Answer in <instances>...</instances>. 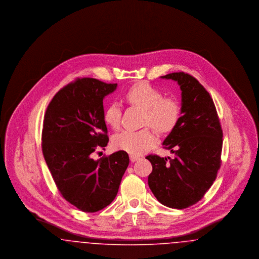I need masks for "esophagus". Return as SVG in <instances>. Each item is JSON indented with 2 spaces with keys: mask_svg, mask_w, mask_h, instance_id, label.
<instances>
[{
  "mask_svg": "<svg viewBox=\"0 0 259 259\" xmlns=\"http://www.w3.org/2000/svg\"><path fill=\"white\" fill-rule=\"evenodd\" d=\"M130 160H131V162H135V161L140 160V156L131 154V155H130Z\"/></svg>",
  "mask_w": 259,
  "mask_h": 259,
  "instance_id": "obj_1",
  "label": "esophagus"
}]
</instances>
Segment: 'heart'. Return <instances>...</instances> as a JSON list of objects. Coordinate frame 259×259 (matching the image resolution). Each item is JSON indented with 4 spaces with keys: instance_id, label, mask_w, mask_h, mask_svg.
I'll return each instance as SVG.
<instances>
[{
    "instance_id": "b5f03b06",
    "label": "heart",
    "mask_w": 259,
    "mask_h": 259,
    "mask_svg": "<svg viewBox=\"0 0 259 259\" xmlns=\"http://www.w3.org/2000/svg\"><path fill=\"white\" fill-rule=\"evenodd\" d=\"M128 104L144 110L143 124L148 125L158 133L171 132L181 117V104L175 97H163L156 87L147 82H137L129 87L123 94ZM121 108L117 103H111L104 111V120L112 129L120 125ZM157 140L153 132L148 128L139 131L125 130L114 136L113 147L130 154L139 155L147 152Z\"/></svg>"
}]
</instances>
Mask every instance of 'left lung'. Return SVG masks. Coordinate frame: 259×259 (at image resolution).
I'll return each mask as SVG.
<instances>
[{
	"mask_svg": "<svg viewBox=\"0 0 259 259\" xmlns=\"http://www.w3.org/2000/svg\"><path fill=\"white\" fill-rule=\"evenodd\" d=\"M178 81L182 116L163 142L175 157L150 154L148 186L166 207L185 209L199 202L215 181L222 165V129L209 92L184 72L162 75Z\"/></svg>",
	"mask_w": 259,
	"mask_h": 259,
	"instance_id": "obj_1",
	"label": "left lung"
}]
</instances>
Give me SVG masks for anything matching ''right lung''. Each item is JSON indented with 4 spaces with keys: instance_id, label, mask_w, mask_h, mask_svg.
<instances>
[{
    "instance_id": "add662e5",
    "label": "right lung",
    "mask_w": 259,
    "mask_h": 259,
    "mask_svg": "<svg viewBox=\"0 0 259 259\" xmlns=\"http://www.w3.org/2000/svg\"><path fill=\"white\" fill-rule=\"evenodd\" d=\"M116 87L96 78H76L54 95L45 113V160L62 197L85 212L111 204L129 165L124 150L92 158L108 145L103 99Z\"/></svg>"
}]
</instances>
